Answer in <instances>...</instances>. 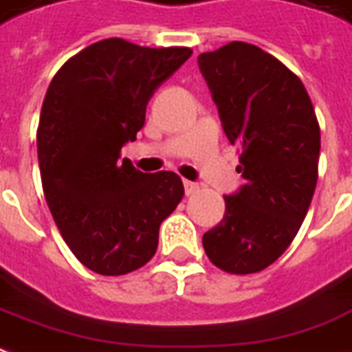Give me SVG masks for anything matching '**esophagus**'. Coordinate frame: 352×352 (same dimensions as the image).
Returning a JSON list of instances; mask_svg holds the SVG:
<instances>
[{
  "label": "esophagus",
  "instance_id": "esophagus-1",
  "mask_svg": "<svg viewBox=\"0 0 352 352\" xmlns=\"http://www.w3.org/2000/svg\"><path fill=\"white\" fill-rule=\"evenodd\" d=\"M184 188H186V193H188V195H193V193L199 190V186H197L195 182L190 180H184Z\"/></svg>",
  "mask_w": 352,
  "mask_h": 352
}]
</instances>
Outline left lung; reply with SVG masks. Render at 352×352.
I'll use <instances>...</instances> for the list:
<instances>
[{"label":"left lung","mask_w":352,"mask_h":352,"mask_svg":"<svg viewBox=\"0 0 352 352\" xmlns=\"http://www.w3.org/2000/svg\"><path fill=\"white\" fill-rule=\"evenodd\" d=\"M244 186L226 195L223 221L204 234L219 270L250 275L291 246L318 182L320 124L308 91L283 61L248 42L199 54Z\"/></svg>","instance_id":"8db88e82"}]
</instances>
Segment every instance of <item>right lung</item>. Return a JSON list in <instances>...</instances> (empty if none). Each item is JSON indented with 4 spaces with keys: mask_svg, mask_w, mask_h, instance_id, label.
<instances>
[{
    "mask_svg": "<svg viewBox=\"0 0 352 352\" xmlns=\"http://www.w3.org/2000/svg\"><path fill=\"white\" fill-rule=\"evenodd\" d=\"M192 48L94 42L65 61L40 110L42 190L61 238L85 267L126 275L155 256L159 226L178 207L174 172L145 174L122 147L138 138L148 100Z\"/></svg>",
    "mask_w": 352,
    "mask_h": 352,
    "instance_id": "obj_1",
    "label": "right lung"
}]
</instances>
